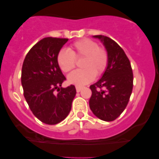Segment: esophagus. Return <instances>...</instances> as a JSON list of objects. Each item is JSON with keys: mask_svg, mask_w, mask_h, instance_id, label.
I'll return each instance as SVG.
<instances>
[{"mask_svg": "<svg viewBox=\"0 0 159 159\" xmlns=\"http://www.w3.org/2000/svg\"><path fill=\"white\" fill-rule=\"evenodd\" d=\"M81 89H82V87H81V86H76L77 92H80Z\"/></svg>", "mask_w": 159, "mask_h": 159, "instance_id": "esophagus-1", "label": "esophagus"}]
</instances>
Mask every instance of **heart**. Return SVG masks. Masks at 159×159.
<instances>
[{"label": "heart", "instance_id": "1", "mask_svg": "<svg viewBox=\"0 0 159 159\" xmlns=\"http://www.w3.org/2000/svg\"><path fill=\"white\" fill-rule=\"evenodd\" d=\"M84 57L81 66L82 69L75 70L69 74L68 81L70 84L81 86L91 82L96 74L101 75L108 68V53L103 47H100L93 40H79L71 45L70 49L60 50L57 55V62L63 72H68L74 69L76 59Z\"/></svg>", "mask_w": 159, "mask_h": 159}]
</instances>
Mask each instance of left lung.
Returning <instances> with one entry per match:
<instances>
[{
    "mask_svg": "<svg viewBox=\"0 0 159 159\" xmlns=\"http://www.w3.org/2000/svg\"><path fill=\"white\" fill-rule=\"evenodd\" d=\"M94 38L103 42L108 53V65L91 90L89 106L95 116L105 121L116 119L124 111L133 89V72L124 50L115 41L102 35Z\"/></svg>",
    "mask_w": 159,
    "mask_h": 159,
    "instance_id": "8db88e82",
    "label": "left lung"
}]
</instances>
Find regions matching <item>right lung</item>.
I'll return each instance as SVG.
<instances>
[{"mask_svg":"<svg viewBox=\"0 0 159 159\" xmlns=\"http://www.w3.org/2000/svg\"><path fill=\"white\" fill-rule=\"evenodd\" d=\"M68 41L43 38L28 51L22 65L24 96L34 115L47 125L57 124L68 116L76 94L73 84L61 88L66 78L57 62V54Z\"/></svg>","mask_w":159,"mask_h":159,"instance_id":"right-lung-1","label":"right lung"}]
</instances>
